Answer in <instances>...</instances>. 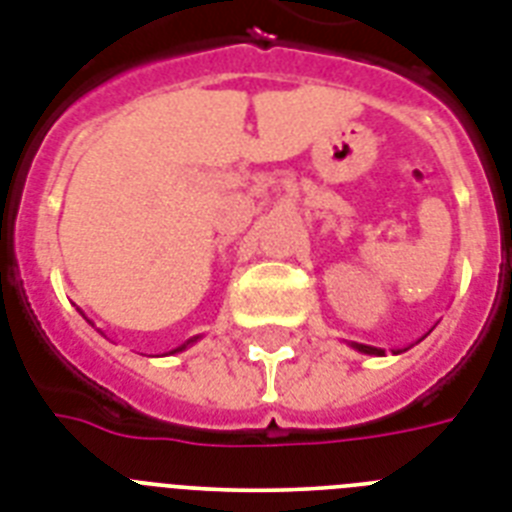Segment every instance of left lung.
<instances>
[{
  "instance_id": "1",
  "label": "left lung",
  "mask_w": 512,
  "mask_h": 512,
  "mask_svg": "<svg viewBox=\"0 0 512 512\" xmlns=\"http://www.w3.org/2000/svg\"><path fill=\"white\" fill-rule=\"evenodd\" d=\"M352 350H357V352H363V355H378V357H384L386 352L384 350H378V347H371V344H357V342H352L350 344ZM394 355H400V352H405V350H392Z\"/></svg>"
}]
</instances>
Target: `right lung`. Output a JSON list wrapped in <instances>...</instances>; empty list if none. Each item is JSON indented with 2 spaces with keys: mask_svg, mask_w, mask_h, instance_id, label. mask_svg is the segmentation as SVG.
<instances>
[{
  "mask_svg": "<svg viewBox=\"0 0 512 512\" xmlns=\"http://www.w3.org/2000/svg\"><path fill=\"white\" fill-rule=\"evenodd\" d=\"M83 318H86V315H83ZM86 321H89V318H86ZM89 323H91V321H89ZM91 326H94V323H91ZM197 339H199V336H191L189 342H184V344H181V347H176V350H170V355H176V352H184L186 347H191V344L197 342Z\"/></svg>",
  "mask_w": 512,
  "mask_h": 512,
  "instance_id": "obj_1",
  "label": "right lung"
}]
</instances>
